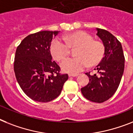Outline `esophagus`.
I'll list each match as a JSON object with an SVG mask.
<instances>
[{"mask_svg":"<svg viewBox=\"0 0 133 133\" xmlns=\"http://www.w3.org/2000/svg\"><path fill=\"white\" fill-rule=\"evenodd\" d=\"M69 77H77L78 76V74H69Z\"/></svg>","mask_w":133,"mask_h":133,"instance_id":"34e87169","label":"esophagus"}]
</instances>
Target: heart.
<instances>
[{
  "mask_svg": "<svg viewBox=\"0 0 133 133\" xmlns=\"http://www.w3.org/2000/svg\"><path fill=\"white\" fill-rule=\"evenodd\" d=\"M63 39L56 38L51 42V53L57 61H62L68 56L71 49L77 48L75 51L76 58H68L61 63L63 71L76 73L84 70L88 66L92 67L101 62L105 56L103 43L94 41L92 36L85 32H77L64 35Z\"/></svg>",
  "mask_w": 133,
  "mask_h": 133,
  "instance_id": "b5f03b06",
  "label": "heart"
}]
</instances>
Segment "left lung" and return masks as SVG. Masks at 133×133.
Listing matches in <instances>:
<instances>
[{"label": "left lung", "instance_id": "obj_1", "mask_svg": "<svg viewBox=\"0 0 133 133\" xmlns=\"http://www.w3.org/2000/svg\"><path fill=\"white\" fill-rule=\"evenodd\" d=\"M96 30V35L105 46V56L94 69L98 74L85 73L89 83L81 91L85 98L101 103L110 98L117 90L124 70V56L121 43L116 37L105 30Z\"/></svg>", "mask_w": 133, "mask_h": 133}]
</instances>
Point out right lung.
<instances>
[{
  "label": "right lung",
  "instance_id": "obj_1",
  "mask_svg": "<svg viewBox=\"0 0 133 133\" xmlns=\"http://www.w3.org/2000/svg\"><path fill=\"white\" fill-rule=\"evenodd\" d=\"M58 32L43 30L29 35L15 51L16 79L24 92L35 101L47 103L57 98L69 78L67 74H60L50 52L51 40Z\"/></svg>",
  "mask_w": 133,
  "mask_h": 133
}]
</instances>
